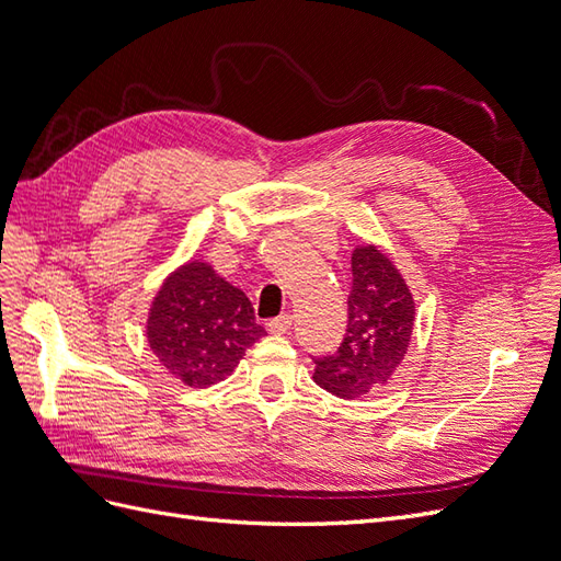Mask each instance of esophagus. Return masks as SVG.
Wrapping results in <instances>:
<instances>
[{
	"mask_svg": "<svg viewBox=\"0 0 561 561\" xmlns=\"http://www.w3.org/2000/svg\"><path fill=\"white\" fill-rule=\"evenodd\" d=\"M290 328H293V316H290V313H283V316L271 318V320L266 322V330L274 332V334H285Z\"/></svg>",
	"mask_w": 561,
	"mask_h": 561,
	"instance_id": "obj_1",
	"label": "esophagus"
}]
</instances>
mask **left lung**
Wrapping results in <instances>:
<instances>
[{"mask_svg": "<svg viewBox=\"0 0 561 561\" xmlns=\"http://www.w3.org/2000/svg\"><path fill=\"white\" fill-rule=\"evenodd\" d=\"M353 287L344 342L313 358V379L336 398H358L383 386L402 363L414 330V299L400 271L375 245L353 250Z\"/></svg>", "mask_w": 561, "mask_h": 561, "instance_id": "obj_1", "label": "left lung"}]
</instances>
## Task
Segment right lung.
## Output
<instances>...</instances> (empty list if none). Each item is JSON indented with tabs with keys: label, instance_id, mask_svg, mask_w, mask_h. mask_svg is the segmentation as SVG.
<instances>
[{
	"label": "right lung",
	"instance_id": "add662e5",
	"mask_svg": "<svg viewBox=\"0 0 561 561\" xmlns=\"http://www.w3.org/2000/svg\"><path fill=\"white\" fill-rule=\"evenodd\" d=\"M264 336L252 304L213 266L190 262L163 283L151 301L147 342L159 363L186 386L227 379L248 346Z\"/></svg>",
	"mask_w": 561,
	"mask_h": 561
}]
</instances>
